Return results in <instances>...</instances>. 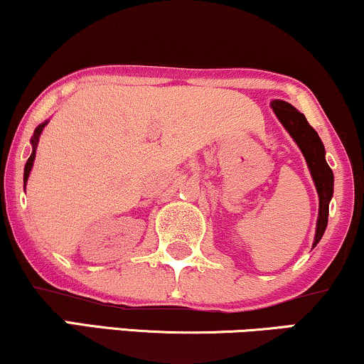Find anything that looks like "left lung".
I'll return each mask as SVG.
<instances>
[{"label": "left lung", "mask_w": 364, "mask_h": 364, "mask_svg": "<svg viewBox=\"0 0 364 364\" xmlns=\"http://www.w3.org/2000/svg\"><path fill=\"white\" fill-rule=\"evenodd\" d=\"M272 109L282 126L287 129L289 134L292 139L297 142L301 148L302 154L307 161V166L311 169L312 179L316 183L317 195H319V218H317V228H316V238L314 247L323 238L326 227H328V215H329V201L333 198V186H334V176L331 168L328 166L324 159V146L321 142L319 136L314 131V127L307 122L304 114L299 112L294 109L291 104L284 102V100H274Z\"/></svg>", "instance_id": "obj_1"}]
</instances>
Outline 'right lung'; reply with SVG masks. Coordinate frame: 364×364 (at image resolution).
<instances>
[{
  "instance_id": "1",
  "label": "right lung",
  "mask_w": 364,
  "mask_h": 364,
  "mask_svg": "<svg viewBox=\"0 0 364 364\" xmlns=\"http://www.w3.org/2000/svg\"><path fill=\"white\" fill-rule=\"evenodd\" d=\"M45 126H47V122L40 124V126L35 129L33 139H31V144H33V153H31V156L28 158V161H26V164H25V174H23V181H25V183H26V179H28V174H30V171H31V166H33L35 153H36V144H38L40 134H41V131H43V127H45Z\"/></svg>"
}]
</instances>
